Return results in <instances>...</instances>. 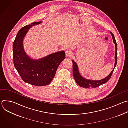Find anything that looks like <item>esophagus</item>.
I'll list each match as a JSON object with an SVG mask.
<instances>
[{
  "label": "esophagus",
  "instance_id": "1",
  "mask_svg": "<svg viewBox=\"0 0 128 128\" xmlns=\"http://www.w3.org/2000/svg\"><path fill=\"white\" fill-rule=\"evenodd\" d=\"M72 54V52L70 50H67L66 51V55L67 56H70Z\"/></svg>",
  "mask_w": 128,
  "mask_h": 128
}]
</instances>
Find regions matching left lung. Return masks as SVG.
<instances>
[{
    "instance_id": "left-lung-1",
    "label": "left lung",
    "mask_w": 128,
    "mask_h": 128,
    "mask_svg": "<svg viewBox=\"0 0 128 128\" xmlns=\"http://www.w3.org/2000/svg\"><path fill=\"white\" fill-rule=\"evenodd\" d=\"M114 44H115L116 46V54H115V60L116 62L114 63V67L112 71L110 72V74H109L107 77L105 78L99 80H87L84 78L80 74L78 66L77 65V64L76 63V62H74V60H72V72H73V76H74V78L76 82V84L80 86L82 88H88L90 87H92V88H96L98 87L106 82H107L109 80H110L112 73L114 72V68L116 67V64H117V61H118V57H117V50H118V48H117V44L115 39V38L114 36V35L112 32H110Z\"/></svg>"
}]
</instances>
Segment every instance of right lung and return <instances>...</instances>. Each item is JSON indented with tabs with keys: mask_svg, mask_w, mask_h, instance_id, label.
Segmentation results:
<instances>
[{
	"mask_svg": "<svg viewBox=\"0 0 128 128\" xmlns=\"http://www.w3.org/2000/svg\"><path fill=\"white\" fill-rule=\"evenodd\" d=\"M36 22L22 27L16 34L13 42L14 64L22 79L25 82L36 86L48 85L56 74L60 64L65 58L64 51H60L36 60L30 59L23 48V40L29 29Z\"/></svg>",
	"mask_w": 128,
	"mask_h": 128,
	"instance_id": "1",
	"label": "right lung"
}]
</instances>
